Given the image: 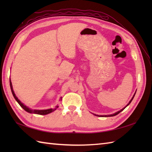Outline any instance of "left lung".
Instances as JSON below:
<instances>
[{"mask_svg":"<svg viewBox=\"0 0 152 152\" xmlns=\"http://www.w3.org/2000/svg\"><path fill=\"white\" fill-rule=\"evenodd\" d=\"M135 93H136V92H135ZM135 93H134V95H133V98H132V99H131V101H129V104H127V106H125V107H127V106H128L129 104H130V103L131 102V101H133V98H134V95H135ZM125 107L124 108H123V109H121L120 111H118V112H116V113H115V114H111V115H100V116H101V117H110V116H114V115H118V114H119V113H120V112H121L122 110H124V109L125 108ZM97 116H99V115H97Z\"/></svg>","mask_w":152,"mask_h":152,"instance_id":"left-lung-1","label":"left lung"}]
</instances>
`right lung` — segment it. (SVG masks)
Returning a JSON list of instances; mask_svg holds the SVG:
<instances>
[{
    "label": "right lung",
    "mask_w": 152,
    "mask_h": 152,
    "mask_svg": "<svg viewBox=\"0 0 152 152\" xmlns=\"http://www.w3.org/2000/svg\"><path fill=\"white\" fill-rule=\"evenodd\" d=\"M10 88H11V91H12V93L13 94V96H14V97L16 100V101L19 103V104L20 105L25 111H27L28 113H32V114H39V115H46V114H50V113H51V112H53L54 110H56L58 108V106H57L56 108H50V109H48V110H31L30 108H28V107H27V106H25L23 104V103H21V102L19 101L17 96H15L14 90H13V87H12L11 80H10Z\"/></svg>",
    "instance_id": "obj_1"
}]
</instances>
